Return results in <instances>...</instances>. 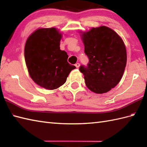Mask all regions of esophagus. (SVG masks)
<instances>
[{"label": "esophagus", "mask_w": 147, "mask_h": 147, "mask_svg": "<svg viewBox=\"0 0 147 147\" xmlns=\"http://www.w3.org/2000/svg\"><path fill=\"white\" fill-rule=\"evenodd\" d=\"M80 63H76V64H75V66L76 67V68H79V67H80Z\"/></svg>", "instance_id": "obj_1"}]
</instances>
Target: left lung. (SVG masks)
<instances>
[{"instance_id":"obj_1","label":"left lung","mask_w":147,"mask_h":147,"mask_svg":"<svg viewBox=\"0 0 147 147\" xmlns=\"http://www.w3.org/2000/svg\"><path fill=\"white\" fill-rule=\"evenodd\" d=\"M82 38L89 62L79 69L86 86L98 94L110 91L120 82L126 67V49L123 40L105 26L93 28L83 33Z\"/></svg>"}]
</instances>
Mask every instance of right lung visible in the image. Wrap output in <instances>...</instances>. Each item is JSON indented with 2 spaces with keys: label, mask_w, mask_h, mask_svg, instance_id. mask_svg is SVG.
<instances>
[{
  "label": "right lung",
  "mask_w": 147,
  "mask_h": 147,
  "mask_svg": "<svg viewBox=\"0 0 147 147\" xmlns=\"http://www.w3.org/2000/svg\"><path fill=\"white\" fill-rule=\"evenodd\" d=\"M61 33L55 28H40L28 38L24 59L29 74L37 85L47 90L58 88L76 67L68 63L66 52L60 50Z\"/></svg>",
  "instance_id": "1"
}]
</instances>
